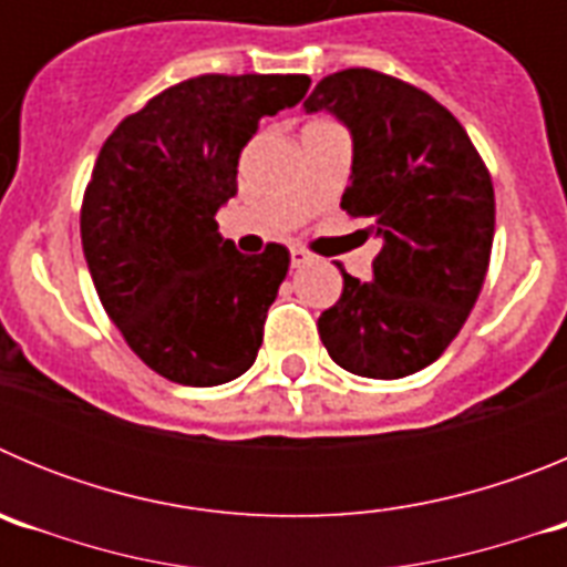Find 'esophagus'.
<instances>
[{
    "mask_svg": "<svg viewBox=\"0 0 567 567\" xmlns=\"http://www.w3.org/2000/svg\"><path fill=\"white\" fill-rule=\"evenodd\" d=\"M289 258H292V267L298 269V267H303V264H309V260H312V255H309L307 249L292 247V249H289Z\"/></svg>",
    "mask_w": 567,
    "mask_h": 567,
    "instance_id": "esophagus-1",
    "label": "esophagus"
}]
</instances>
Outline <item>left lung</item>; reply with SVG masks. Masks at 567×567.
Returning <instances> with one entry per match:
<instances>
[{"mask_svg": "<svg viewBox=\"0 0 567 567\" xmlns=\"http://www.w3.org/2000/svg\"><path fill=\"white\" fill-rule=\"evenodd\" d=\"M354 144L340 207L383 240L372 280L343 272L318 318L329 358L360 378L398 380L449 349L474 309L494 244V184L463 124L425 90L369 68L320 79L303 102Z\"/></svg>", "mask_w": 567, "mask_h": 567, "instance_id": "left-lung-1", "label": "left lung"}]
</instances>
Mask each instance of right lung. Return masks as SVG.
Wrapping results in <instances>:
<instances>
[{"label":"right lung","mask_w":567,"mask_h":567,"mask_svg":"<svg viewBox=\"0 0 567 567\" xmlns=\"http://www.w3.org/2000/svg\"><path fill=\"white\" fill-rule=\"evenodd\" d=\"M309 84L300 73L187 79L127 115L99 153L84 260L130 349L173 383H229L258 358L289 249L240 255L215 213L238 193L260 118L295 107Z\"/></svg>","instance_id":"1"}]
</instances>
